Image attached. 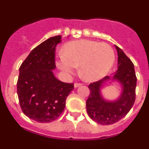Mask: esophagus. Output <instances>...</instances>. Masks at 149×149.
<instances>
[{
  "label": "esophagus",
  "instance_id": "obj_1",
  "mask_svg": "<svg viewBox=\"0 0 149 149\" xmlns=\"http://www.w3.org/2000/svg\"><path fill=\"white\" fill-rule=\"evenodd\" d=\"M81 85H82V84H81V83H75V84H74V87H78V86H81Z\"/></svg>",
  "mask_w": 149,
  "mask_h": 149
}]
</instances>
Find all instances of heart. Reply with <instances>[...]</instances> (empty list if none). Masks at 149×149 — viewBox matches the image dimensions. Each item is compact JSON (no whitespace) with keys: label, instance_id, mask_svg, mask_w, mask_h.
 <instances>
[{"label":"heart","instance_id":"heart-1","mask_svg":"<svg viewBox=\"0 0 149 149\" xmlns=\"http://www.w3.org/2000/svg\"><path fill=\"white\" fill-rule=\"evenodd\" d=\"M115 62V53L110 45L96 41L82 39L64 45L56 65L63 72L72 74L80 66L81 75L87 81H96L108 74Z\"/></svg>","mask_w":149,"mask_h":149}]
</instances>
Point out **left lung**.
Instances as JSON below:
<instances>
[{"mask_svg":"<svg viewBox=\"0 0 149 149\" xmlns=\"http://www.w3.org/2000/svg\"><path fill=\"white\" fill-rule=\"evenodd\" d=\"M118 52V70L112 80L119 81L122 85V93L116 101L104 99L101 95V88L110 77L106 76L100 81L89 85L90 90L86 101V110L91 119L100 125H109L119 122L125 116L133 107L136 98V76L134 63L116 45Z\"/></svg>","mask_w":149,"mask_h":149,"instance_id":"obj_1","label":"left lung"}]
</instances>
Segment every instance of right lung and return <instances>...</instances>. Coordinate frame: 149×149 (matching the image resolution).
<instances>
[{
  "instance_id": "1",
  "label": "right lung",
  "mask_w": 149,
  "mask_h": 149,
  "mask_svg": "<svg viewBox=\"0 0 149 149\" xmlns=\"http://www.w3.org/2000/svg\"><path fill=\"white\" fill-rule=\"evenodd\" d=\"M61 36L51 37L36 47L19 68L17 93L22 112L42 123L51 122L61 115L74 84L59 81L54 75L55 48Z\"/></svg>"
}]
</instances>
